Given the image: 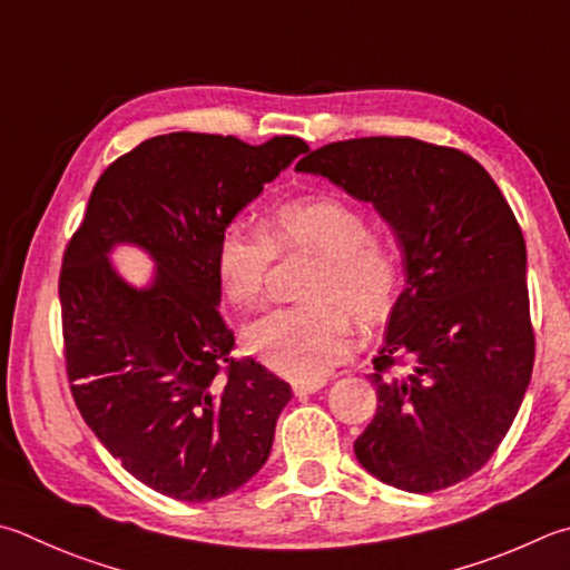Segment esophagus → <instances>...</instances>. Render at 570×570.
<instances>
[{"label":"esophagus","mask_w":570,"mask_h":570,"mask_svg":"<svg viewBox=\"0 0 570 570\" xmlns=\"http://www.w3.org/2000/svg\"><path fill=\"white\" fill-rule=\"evenodd\" d=\"M326 381L324 379H314V381H294V393L296 396H308V393H316L318 389H324Z\"/></svg>","instance_id":"34e87169"}]
</instances>
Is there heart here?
<instances>
[{"mask_svg":"<svg viewBox=\"0 0 570 570\" xmlns=\"http://www.w3.org/2000/svg\"><path fill=\"white\" fill-rule=\"evenodd\" d=\"M302 252L318 254L304 286L312 304L256 321L246 346L282 376L314 381L348 354V311L361 324H376L391 312L403 262L389 236L368 229L358 206L331 194L296 196L264 216L262 232L246 222L224 226L214 252L224 296L239 312H256L266 302L274 258Z\"/></svg>","mask_w":570,"mask_h":570,"instance_id":"obj_1","label":"heart"}]
</instances>
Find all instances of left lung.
<instances>
[{"mask_svg":"<svg viewBox=\"0 0 570 570\" xmlns=\"http://www.w3.org/2000/svg\"><path fill=\"white\" fill-rule=\"evenodd\" d=\"M296 171L374 204L406 266L368 374L379 406L354 441L358 463L411 493L469 479L509 433L535 356L525 242L509 202L469 154L411 137L326 144Z\"/></svg>","mask_w":570,"mask_h":570,"instance_id":"1","label":"left lung"}]
</instances>
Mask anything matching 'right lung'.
<instances>
[{"label":"right lung","mask_w":570,"mask_h":570,"mask_svg":"<svg viewBox=\"0 0 570 570\" xmlns=\"http://www.w3.org/2000/svg\"><path fill=\"white\" fill-rule=\"evenodd\" d=\"M308 147L222 134L141 141L95 184L61 258L65 361L77 409L134 479L177 501H214L272 453L292 386L234 358L214 252L226 224ZM158 262L149 289L112 272L114 243Z\"/></svg>","instance_id":"add662e5"}]
</instances>
